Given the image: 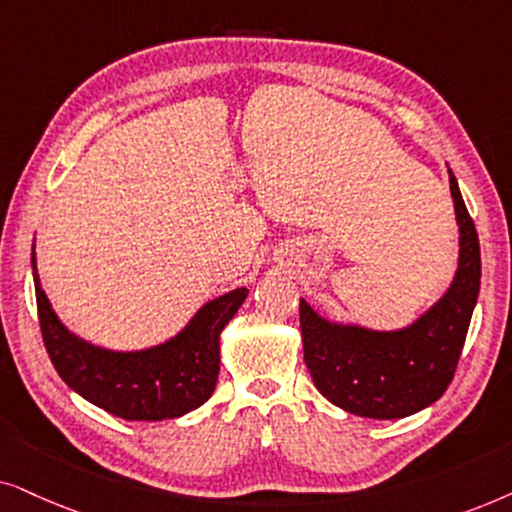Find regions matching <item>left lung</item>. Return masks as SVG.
I'll list each match as a JSON object with an SVG mask.
<instances>
[{"mask_svg": "<svg viewBox=\"0 0 512 512\" xmlns=\"http://www.w3.org/2000/svg\"><path fill=\"white\" fill-rule=\"evenodd\" d=\"M449 192L459 227V257L449 288L438 302L395 330L335 320L299 299L304 363L313 384L332 405L367 419H405L447 391L466 342L480 295V241L459 182Z\"/></svg>", "mask_w": 512, "mask_h": 512, "instance_id": "1", "label": "left lung"}]
</instances>
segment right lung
<instances>
[{
    "label": "right lung",
    "mask_w": 512,
    "mask_h": 512,
    "mask_svg": "<svg viewBox=\"0 0 512 512\" xmlns=\"http://www.w3.org/2000/svg\"><path fill=\"white\" fill-rule=\"evenodd\" d=\"M32 278L46 351L60 379L114 417L163 421L194 412L213 395L220 377L222 330L248 297L236 288L210 299L166 342L119 351L72 332L46 297L32 245Z\"/></svg>",
    "instance_id": "right-lung-1"
}]
</instances>
